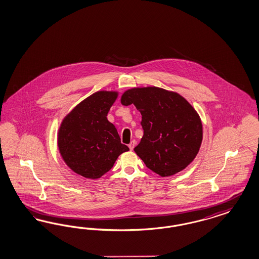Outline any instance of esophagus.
<instances>
[{
    "instance_id": "obj_1",
    "label": "esophagus",
    "mask_w": 259,
    "mask_h": 259,
    "mask_svg": "<svg viewBox=\"0 0 259 259\" xmlns=\"http://www.w3.org/2000/svg\"><path fill=\"white\" fill-rule=\"evenodd\" d=\"M135 144H136V142H135V141H132L131 143H129V145H128V146H129L130 150H133V149H134Z\"/></svg>"
}]
</instances>
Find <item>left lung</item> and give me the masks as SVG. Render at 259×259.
<instances>
[{"label":"left lung","mask_w":259,"mask_h":259,"mask_svg":"<svg viewBox=\"0 0 259 259\" xmlns=\"http://www.w3.org/2000/svg\"><path fill=\"white\" fill-rule=\"evenodd\" d=\"M120 102L124 106L134 104L142 114L143 136L134 150L149 169L168 177L195 159L203 140V125L186 98L151 86L125 91Z\"/></svg>","instance_id":"1"}]
</instances>
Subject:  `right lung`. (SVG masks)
<instances>
[{"label":"right lung","mask_w":259,"mask_h":259,"mask_svg":"<svg viewBox=\"0 0 259 259\" xmlns=\"http://www.w3.org/2000/svg\"><path fill=\"white\" fill-rule=\"evenodd\" d=\"M117 92L98 91L82 100L64 117L57 133L63 161L85 178H100L129 148L120 143L116 127L107 119Z\"/></svg>","instance_id":"1"}]
</instances>
